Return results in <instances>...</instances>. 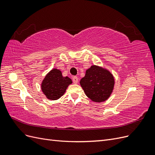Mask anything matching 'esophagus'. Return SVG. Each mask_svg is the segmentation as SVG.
Masks as SVG:
<instances>
[{
  "instance_id": "obj_1",
  "label": "esophagus",
  "mask_w": 155,
  "mask_h": 155,
  "mask_svg": "<svg viewBox=\"0 0 155 155\" xmlns=\"http://www.w3.org/2000/svg\"><path fill=\"white\" fill-rule=\"evenodd\" d=\"M72 80H73V83L74 84H77L78 82V78L77 76H73Z\"/></svg>"
}]
</instances>
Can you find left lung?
Masks as SVG:
<instances>
[{
	"label": "left lung",
	"instance_id": "left-lung-1",
	"mask_svg": "<svg viewBox=\"0 0 155 155\" xmlns=\"http://www.w3.org/2000/svg\"><path fill=\"white\" fill-rule=\"evenodd\" d=\"M80 85L88 98L100 103L110 97L114 89V78L108 70L92 65L86 70Z\"/></svg>",
	"mask_w": 155,
	"mask_h": 155
}]
</instances>
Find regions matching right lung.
Here are the masks:
<instances>
[{
  "label": "right lung",
  "mask_w": 155,
  "mask_h": 155,
  "mask_svg": "<svg viewBox=\"0 0 155 155\" xmlns=\"http://www.w3.org/2000/svg\"><path fill=\"white\" fill-rule=\"evenodd\" d=\"M72 83V79L68 76H63L61 70L54 68L46 74L42 81L41 89L48 100H56L64 94Z\"/></svg>",
  "instance_id": "add662e5"
}]
</instances>
